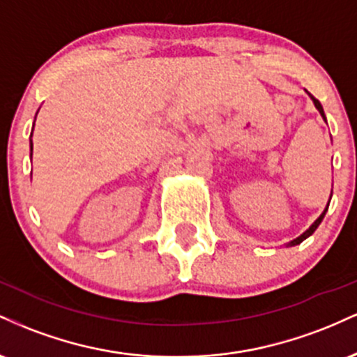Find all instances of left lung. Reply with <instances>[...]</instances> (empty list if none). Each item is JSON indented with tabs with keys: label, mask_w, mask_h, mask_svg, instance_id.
<instances>
[{
	"label": "left lung",
	"mask_w": 357,
	"mask_h": 357,
	"mask_svg": "<svg viewBox=\"0 0 357 357\" xmlns=\"http://www.w3.org/2000/svg\"><path fill=\"white\" fill-rule=\"evenodd\" d=\"M309 96H310V93H309ZM310 99H312V102H314V105H315V109H317V110H319V114H321V116H322V119H324V121H326V114H324V109H322L321 102H319L317 99H315V97H314V96H310ZM331 198H333V191H331ZM329 203H331V199H329V202H327V206H326V208H324V211L321 213V216H319V218H317V220H315V221H314V223H312V225H310V227H309V228H307V230H305L304 233H302V235H301V236H297V238H294L292 241H289V243H285V247H296V245H301V243H302V241H304L305 238H309V236H310V235H312V233H314L315 230H317V227H319V225H321V221L324 220V216H326V213H327V208H329Z\"/></svg>",
	"instance_id": "obj_1"
}]
</instances>
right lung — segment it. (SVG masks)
<instances>
[{"label":"right lung","instance_id":"right-lung-1","mask_svg":"<svg viewBox=\"0 0 357 357\" xmlns=\"http://www.w3.org/2000/svg\"><path fill=\"white\" fill-rule=\"evenodd\" d=\"M38 114V112H36ZM33 126H35V122H33ZM30 147H31V151H33V142H31V136H30Z\"/></svg>","mask_w":357,"mask_h":357}]
</instances>
